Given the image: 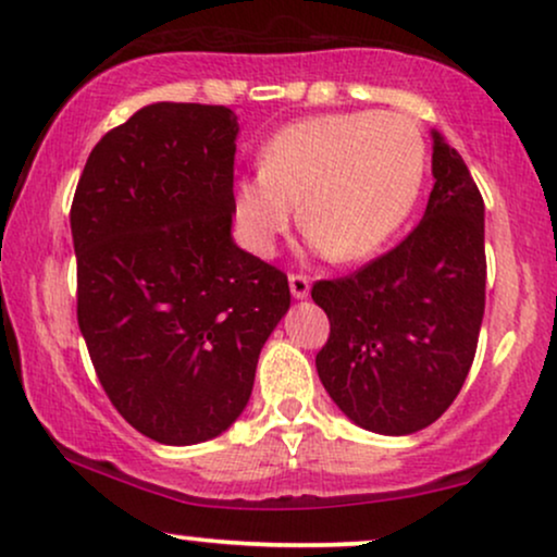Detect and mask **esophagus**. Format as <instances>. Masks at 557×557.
<instances>
[{"label": "esophagus", "mask_w": 557, "mask_h": 557, "mask_svg": "<svg viewBox=\"0 0 557 557\" xmlns=\"http://www.w3.org/2000/svg\"><path fill=\"white\" fill-rule=\"evenodd\" d=\"M287 283H290L293 298H298V300L306 298L308 290H311V283H308L306 274H290V277H287Z\"/></svg>", "instance_id": "esophagus-1"}]
</instances>
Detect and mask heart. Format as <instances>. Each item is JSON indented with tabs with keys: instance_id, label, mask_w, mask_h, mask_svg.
Segmentation results:
<instances>
[{
	"instance_id": "b5f03b06",
	"label": "heart",
	"mask_w": 557,
	"mask_h": 557,
	"mask_svg": "<svg viewBox=\"0 0 557 557\" xmlns=\"http://www.w3.org/2000/svg\"><path fill=\"white\" fill-rule=\"evenodd\" d=\"M425 139L401 113H330L285 126L261 152V171L236 184L246 244L270 257L293 218L313 251L337 261L373 257L407 214L425 178Z\"/></svg>"
}]
</instances>
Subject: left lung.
<instances>
[{
	"label": "left lung",
	"mask_w": 557,
	"mask_h": 557,
	"mask_svg": "<svg viewBox=\"0 0 557 557\" xmlns=\"http://www.w3.org/2000/svg\"><path fill=\"white\" fill-rule=\"evenodd\" d=\"M433 178L410 236L311 290L330 317V339L317 355L321 384L355 425L381 435L418 433L448 410L485 313V205L438 132Z\"/></svg>",
	"instance_id": "left-lung-1"
}]
</instances>
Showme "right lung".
<instances>
[{
	"mask_svg": "<svg viewBox=\"0 0 557 557\" xmlns=\"http://www.w3.org/2000/svg\"><path fill=\"white\" fill-rule=\"evenodd\" d=\"M236 137L225 106H145L92 147L72 199L79 332L111 405L158 444L236 423L290 308L285 274L233 244Z\"/></svg>",
	"mask_w": 557,
	"mask_h": 557,
	"instance_id": "add662e5",
	"label": "right lung"
}]
</instances>
